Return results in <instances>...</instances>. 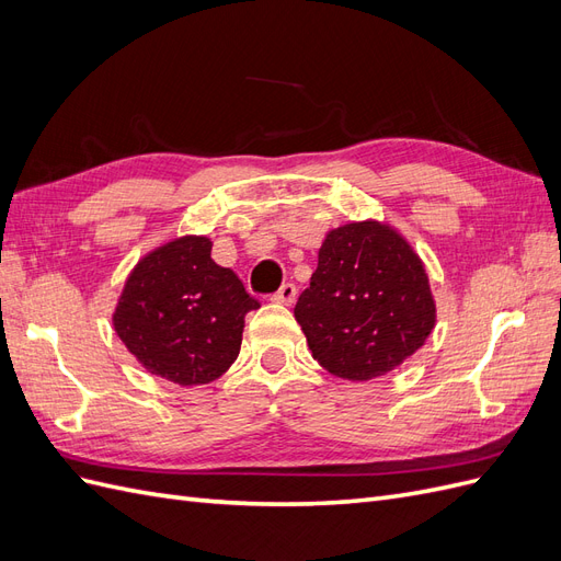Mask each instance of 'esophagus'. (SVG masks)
Masks as SVG:
<instances>
[{
    "label": "esophagus",
    "mask_w": 561,
    "mask_h": 561,
    "mask_svg": "<svg viewBox=\"0 0 561 561\" xmlns=\"http://www.w3.org/2000/svg\"><path fill=\"white\" fill-rule=\"evenodd\" d=\"M276 304H285V307H293L295 299H297V287L293 283H283L280 290L271 297Z\"/></svg>",
    "instance_id": "obj_1"
}]
</instances>
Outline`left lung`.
<instances>
[{
    "mask_svg": "<svg viewBox=\"0 0 561 561\" xmlns=\"http://www.w3.org/2000/svg\"><path fill=\"white\" fill-rule=\"evenodd\" d=\"M295 318L320 367L369 381L423 346L435 328V301L412 245L367 219L325 236Z\"/></svg>",
    "mask_w": 561,
    "mask_h": 561,
    "instance_id": "1",
    "label": "left lung"
}]
</instances>
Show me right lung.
I'll return each mask as SVG.
<instances>
[{"instance_id":"1","label":"right lung","mask_w":561,"mask_h":561,"mask_svg":"<svg viewBox=\"0 0 561 561\" xmlns=\"http://www.w3.org/2000/svg\"><path fill=\"white\" fill-rule=\"evenodd\" d=\"M206 236H182L135 264L114 330L138 363L180 386L219 379L239 358L245 313L260 301L210 257Z\"/></svg>"}]
</instances>
